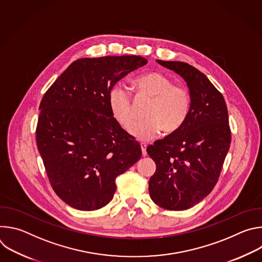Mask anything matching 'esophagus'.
I'll return each mask as SVG.
<instances>
[{
    "label": "esophagus",
    "instance_id": "34e87169",
    "mask_svg": "<svg viewBox=\"0 0 262 262\" xmlns=\"http://www.w3.org/2000/svg\"><path fill=\"white\" fill-rule=\"evenodd\" d=\"M146 148H147V145H146L145 143H142V144H141V149H142V155H143V157H146V155H147Z\"/></svg>",
    "mask_w": 262,
    "mask_h": 262
}]
</instances>
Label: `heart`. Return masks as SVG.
I'll return each mask as SVG.
<instances>
[{
  "instance_id": "heart-1",
  "label": "heart",
  "mask_w": 262,
  "mask_h": 262,
  "mask_svg": "<svg viewBox=\"0 0 262 262\" xmlns=\"http://www.w3.org/2000/svg\"><path fill=\"white\" fill-rule=\"evenodd\" d=\"M141 98L151 99L144 112L146 119L134 123L128 132L139 141H148L158 136L171 135L186 120L191 108V96L183 87L160 72H148L134 82ZM108 105L118 123L126 128L135 119V104L132 92L125 86L117 85L110 90Z\"/></svg>"
}]
</instances>
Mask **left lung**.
I'll list each match as a JSON object with an SVG mask.
<instances>
[{"instance_id": "obj_1", "label": "left lung", "mask_w": 262, "mask_h": 262, "mask_svg": "<svg viewBox=\"0 0 262 262\" xmlns=\"http://www.w3.org/2000/svg\"><path fill=\"white\" fill-rule=\"evenodd\" d=\"M157 62L186 82L191 108L178 130L147 147L157 165L149 195L165 209L184 210L202 201L219 179L231 143L228 111L221 92L197 68L179 61Z\"/></svg>"}]
</instances>
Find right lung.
Listing matches in <instances>:
<instances>
[{"label":"right lung","instance_id":"add662e5","mask_svg":"<svg viewBox=\"0 0 262 262\" xmlns=\"http://www.w3.org/2000/svg\"><path fill=\"white\" fill-rule=\"evenodd\" d=\"M146 64L140 56L79 59L45 93L37 147L52 188L69 206L86 211L105 206L116 177L141 159L140 144L112 114L108 93Z\"/></svg>","mask_w":262,"mask_h":262}]
</instances>
